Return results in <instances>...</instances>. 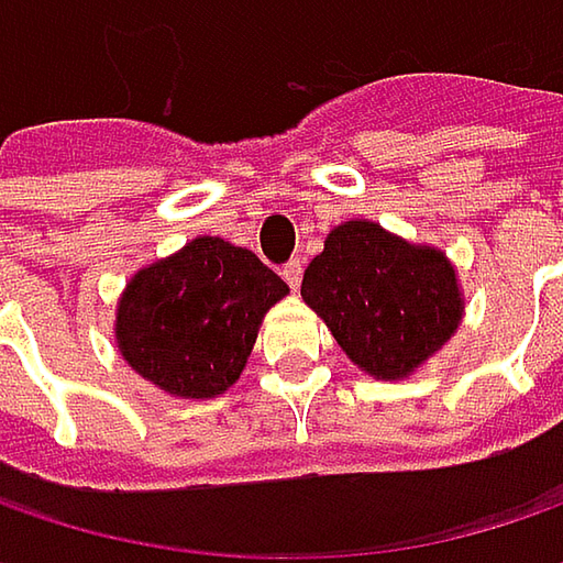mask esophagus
<instances>
[{
  "label": "esophagus",
  "mask_w": 563,
  "mask_h": 563,
  "mask_svg": "<svg viewBox=\"0 0 563 563\" xmlns=\"http://www.w3.org/2000/svg\"><path fill=\"white\" fill-rule=\"evenodd\" d=\"M282 275H285V282H288L294 291H297L300 275H303V260H291V263H285V266H282Z\"/></svg>",
  "instance_id": "1"
}]
</instances>
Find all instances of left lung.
I'll return each instance as SVG.
<instances>
[{
    "label": "left lung",
    "mask_w": 563,
    "mask_h": 563,
    "mask_svg": "<svg viewBox=\"0 0 563 563\" xmlns=\"http://www.w3.org/2000/svg\"><path fill=\"white\" fill-rule=\"evenodd\" d=\"M300 297L341 351L376 378H407L442 351L464 319L442 250L410 244L376 222H344L303 272Z\"/></svg>",
    "instance_id": "8db88e82"
}]
</instances>
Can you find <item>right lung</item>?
Listing matches in <instances>:
<instances>
[{
	"label": "right lung",
	"instance_id": "obj_1",
	"mask_svg": "<svg viewBox=\"0 0 563 563\" xmlns=\"http://www.w3.org/2000/svg\"><path fill=\"white\" fill-rule=\"evenodd\" d=\"M288 285L247 247L194 238L121 294L115 341L128 366L175 398H216L247 366L260 322Z\"/></svg>",
	"mask_w": 563,
	"mask_h": 563
}]
</instances>
